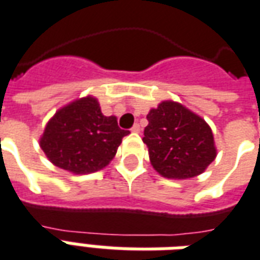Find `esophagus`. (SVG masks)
Wrapping results in <instances>:
<instances>
[{
    "label": "esophagus",
    "mask_w": 260,
    "mask_h": 260,
    "mask_svg": "<svg viewBox=\"0 0 260 260\" xmlns=\"http://www.w3.org/2000/svg\"><path fill=\"white\" fill-rule=\"evenodd\" d=\"M132 132L140 133V132H141V126H140L138 123H136V124H134V126H133V127H132Z\"/></svg>",
    "instance_id": "1"
}]
</instances>
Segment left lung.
<instances>
[{
  "instance_id": "1",
  "label": "left lung",
  "mask_w": 260,
  "mask_h": 260,
  "mask_svg": "<svg viewBox=\"0 0 260 260\" xmlns=\"http://www.w3.org/2000/svg\"><path fill=\"white\" fill-rule=\"evenodd\" d=\"M142 141L153 169L167 178L202 174L216 156L210 126L178 103L165 101L146 115Z\"/></svg>"
}]
</instances>
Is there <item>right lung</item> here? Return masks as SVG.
<instances>
[{
	"instance_id": "add662e5",
	"label": "right lung",
	"mask_w": 260,
	"mask_h": 260,
	"mask_svg": "<svg viewBox=\"0 0 260 260\" xmlns=\"http://www.w3.org/2000/svg\"><path fill=\"white\" fill-rule=\"evenodd\" d=\"M127 130L114 116L101 114L100 104L86 97L60 109L41 138V148L60 169L87 174L108 165Z\"/></svg>"
}]
</instances>
